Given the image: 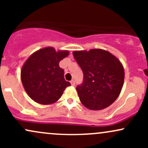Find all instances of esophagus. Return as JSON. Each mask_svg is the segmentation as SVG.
<instances>
[{
	"label": "esophagus",
	"mask_w": 148,
	"mask_h": 148,
	"mask_svg": "<svg viewBox=\"0 0 148 148\" xmlns=\"http://www.w3.org/2000/svg\"><path fill=\"white\" fill-rule=\"evenodd\" d=\"M70 83H71V85H72V86H75V81H74V80H72V81H70Z\"/></svg>",
	"instance_id": "esophagus-1"
}]
</instances>
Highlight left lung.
Listing matches in <instances>:
<instances>
[{"mask_svg": "<svg viewBox=\"0 0 148 148\" xmlns=\"http://www.w3.org/2000/svg\"><path fill=\"white\" fill-rule=\"evenodd\" d=\"M74 58L84 73V82L76 87L81 102L90 110L111 105L123 88L125 71L120 61L107 51H75Z\"/></svg>", "mask_w": 148, "mask_h": 148, "instance_id": "left-lung-1", "label": "left lung"}]
</instances>
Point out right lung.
I'll return each mask as SVG.
<instances>
[{
    "instance_id": "1",
    "label": "right lung",
    "mask_w": 148,
    "mask_h": 148,
    "mask_svg": "<svg viewBox=\"0 0 148 148\" xmlns=\"http://www.w3.org/2000/svg\"><path fill=\"white\" fill-rule=\"evenodd\" d=\"M69 51H56L48 47L34 52L21 70L22 84L28 96L40 104H51L71 86L64 78L59 62L69 55Z\"/></svg>"
}]
</instances>
